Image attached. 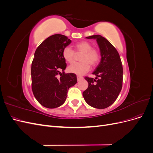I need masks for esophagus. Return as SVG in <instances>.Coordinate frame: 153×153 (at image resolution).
<instances>
[{"label":"esophagus","instance_id":"1","mask_svg":"<svg viewBox=\"0 0 153 153\" xmlns=\"http://www.w3.org/2000/svg\"><path fill=\"white\" fill-rule=\"evenodd\" d=\"M76 78H77L78 81H80V80H82V78H83V77H82V76H80V75H77V76H76Z\"/></svg>","mask_w":153,"mask_h":153}]
</instances>
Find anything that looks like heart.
Segmentation results:
<instances>
[{"mask_svg":"<svg viewBox=\"0 0 153 153\" xmlns=\"http://www.w3.org/2000/svg\"><path fill=\"white\" fill-rule=\"evenodd\" d=\"M75 51L76 53H82L79 58L80 62L73 63L68 68V71L82 75L87 73L90 69V65L92 67L98 64L100 59L99 51L92 48L91 43L86 41H80L74 45ZM62 57L64 60L69 63H72L75 57V53L70 47H65L62 50Z\"/></svg>","mask_w":153,"mask_h":153,"instance_id":"1","label":"heart"}]
</instances>
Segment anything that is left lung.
<instances>
[{
  "label": "left lung",
  "mask_w": 153,
  "mask_h": 153,
  "mask_svg": "<svg viewBox=\"0 0 153 153\" xmlns=\"http://www.w3.org/2000/svg\"><path fill=\"white\" fill-rule=\"evenodd\" d=\"M86 38L96 39L101 59L92 73L96 77H85L89 86L83 92V96L87 103L92 107L107 108L114 103L122 89L123 69L121 60L116 48L104 37L93 35Z\"/></svg>",
  "instance_id": "8db88e82"
}]
</instances>
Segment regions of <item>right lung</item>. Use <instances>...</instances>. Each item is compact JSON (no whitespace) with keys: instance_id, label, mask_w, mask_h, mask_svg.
I'll use <instances>...</instances> for the list:
<instances>
[{"instance_id":"1","label":"right lung","mask_w":153,"mask_h":153,"mask_svg":"<svg viewBox=\"0 0 153 153\" xmlns=\"http://www.w3.org/2000/svg\"><path fill=\"white\" fill-rule=\"evenodd\" d=\"M71 42L66 36L54 34L43 41L34 53L31 66L32 90L37 101L46 108L61 106L69 88L77 82L75 73L64 71L66 63L62 50Z\"/></svg>"}]
</instances>
